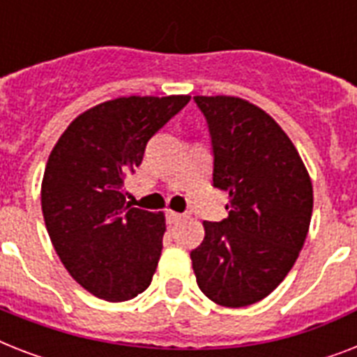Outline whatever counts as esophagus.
Returning a JSON list of instances; mask_svg holds the SVG:
<instances>
[{"label": "esophagus", "instance_id": "34e87169", "mask_svg": "<svg viewBox=\"0 0 357 357\" xmlns=\"http://www.w3.org/2000/svg\"><path fill=\"white\" fill-rule=\"evenodd\" d=\"M167 218L170 224H178L179 220H183V215H181V213H176V211H167Z\"/></svg>", "mask_w": 357, "mask_h": 357}]
</instances>
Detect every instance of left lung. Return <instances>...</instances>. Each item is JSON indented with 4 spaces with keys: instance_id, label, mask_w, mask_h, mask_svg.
Masks as SVG:
<instances>
[{
    "instance_id": "obj_1",
    "label": "left lung",
    "mask_w": 357,
    "mask_h": 357,
    "mask_svg": "<svg viewBox=\"0 0 357 357\" xmlns=\"http://www.w3.org/2000/svg\"><path fill=\"white\" fill-rule=\"evenodd\" d=\"M211 133L213 185L228 218L204 222L190 252L198 287L215 304H255L283 282L305 243L313 185L293 140L263 109L237 96H195Z\"/></svg>"
}]
</instances>
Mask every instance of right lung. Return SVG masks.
<instances>
[{
	"label": "right lung",
	"instance_id": "1",
	"mask_svg": "<svg viewBox=\"0 0 357 357\" xmlns=\"http://www.w3.org/2000/svg\"><path fill=\"white\" fill-rule=\"evenodd\" d=\"M190 96H122L72 120L47 157L40 204L52 244L70 276L107 302L148 289L161 257L165 213L126 202V178L146 142Z\"/></svg>",
	"mask_w": 357,
	"mask_h": 357
}]
</instances>
